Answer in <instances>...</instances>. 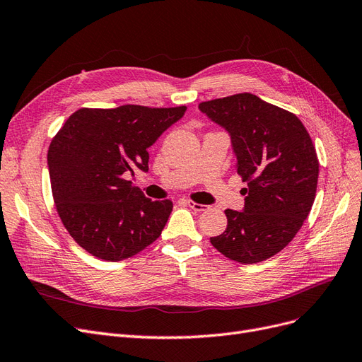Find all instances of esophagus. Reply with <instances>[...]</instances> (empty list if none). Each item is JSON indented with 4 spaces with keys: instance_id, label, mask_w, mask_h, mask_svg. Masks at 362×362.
<instances>
[{
    "instance_id": "esophagus-1",
    "label": "esophagus",
    "mask_w": 362,
    "mask_h": 362,
    "mask_svg": "<svg viewBox=\"0 0 362 362\" xmlns=\"http://www.w3.org/2000/svg\"><path fill=\"white\" fill-rule=\"evenodd\" d=\"M185 205H187V206H190L193 211H197V212H200V211H205V209L208 208L206 205L197 204V202H193V200H185Z\"/></svg>"
}]
</instances>
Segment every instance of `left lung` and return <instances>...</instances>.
<instances>
[{
  "label": "left lung",
  "instance_id": "8db88e82",
  "mask_svg": "<svg viewBox=\"0 0 362 362\" xmlns=\"http://www.w3.org/2000/svg\"><path fill=\"white\" fill-rule=\"evenodd\" d=\"M199 108L228 131L248 184L243 211H224L227 228L211 238L212 247L242 264L264 262L294 239L312 209L320 162L310 135L296 114L247 92Z\"/></svg>",
  "mask_w": 362,
  "mask_h": 362
}]
</instances>
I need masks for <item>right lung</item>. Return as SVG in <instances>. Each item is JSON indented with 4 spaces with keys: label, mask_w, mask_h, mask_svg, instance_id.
<instances>
[{
    "label": "right lung",
    "mask_w": 362,
    "mask_h": 362,
    "mask_svg": "<svg viewBox=\"0 0 362 362\" xmlns=\"http://www.w3.org/2000/svg\"><path fill=\"white\" fill-rule=\"evenodd\" d=\"M185 110L80 108L53 136L47 163L56 211L84 251L122 262L162 235L172 202H153L127 177L148 170V147Z\"/></svg>",
    "instance_id": "right-lung-1"
}]
</instances>
